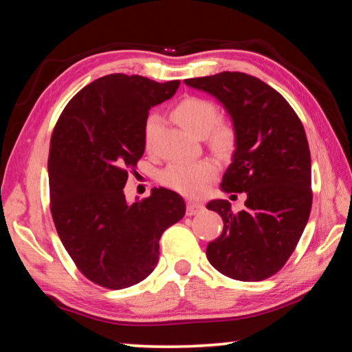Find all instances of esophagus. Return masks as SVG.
I'll return each mask as SVG.
<instances>
[{
	"label": "esophagus",
	"mask_w": 352,
	"mask_h": 352,
	"mask_svg": "<svg viewBox=\"0 0 352 352\" xmlns=\"http://www.w3.org/2000/svg\"><path fill=\"white\" fill-rule=\"evenodd\" d=\"M204 210H205V206L201 204H197V201L189 200L186 204V214H188V216H195V214H199Z\"/></svg>",
	"instance_id": "obj_1"
}]
</instances>
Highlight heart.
I'll return each mask as SVG.
<instances>
[{
    "instance_id": "b5f03b06",
    "label": "heart",
    "mask_w": 352,
    "mask_h": 352,
    "mask_svg": "<svg viewBox=\"0 0 352 352\" xmlns=\"http://www.w3.org/2000/svg\"><path fill=\"white\" fill-rule=\"evenodd\" d=\"M172 116L188 132L197 136L208 135V142L217 153L228 155L233 152L236 146L234 129L228 122L219 121V109L211 100L199 96L184 98L174 107ZM160 126L162 118L158 115H151L146 119L142 127V142L148 152L152 151ZM216 174L217 164L210 158L174 162L162 172L160 182L177 192L195 197Z\"/></svg>"
}]
</instances>
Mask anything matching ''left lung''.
Listing matches in <instances>:
<instances>
[{
    "instance_id": "left-lung-1",
    "label": "left lung",
    "mask_w": 352,
    "mask_h": 352,
    "mask_svg": "<svg viewBox=\"0 0 352 352\" xmlns=\"http://www.w3.org/2000/svg\"><path fill=\"white\" fill-rule=\"evenodd\" d=\"M184 83L211 94L230 115L236 151L220 188L247 195L239 212L228 200L206 205L223 220L222 234L208 243L206 258L225 276L262 281L283 269L311 214L305 127L287 100L258 77L223 71Z\"/></svg>"
}]
</instances>
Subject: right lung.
Listing matches in <instances>:
<instances>
[{
	"instance_id": "right-lung-1",
	"label": "right lung",
	"mask_w": 352,
	"mask_h": 352,
	"mask_svg": "<svg viewBox=\"0 0 352 352\" xmlns=\"http://www.w3.org/2000/svg\"><path fill=\"white\" fill-rule=\"evenodd\" d=\"M178 85L119 73L99 77L69 100L52 132V220L77 269L102 287L126 289L151 275L163 231L186 211L180 195L166 188L132 205L124 195L129 172L144 153L148 110L174 96Z\"/></svg>"
}]
</instances>
